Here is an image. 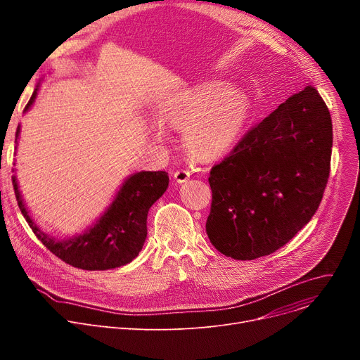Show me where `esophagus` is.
<instances>
[{
  "label": "esophagus",
  "mask_w": 360,
  "mask_h": 360,
  "mask_svg": "<svg viewBox=\"0 0 360 360\" xmlns=\"http://www.w3.org/2000/svg\"><path fill=\"white\" fill-rule=\"evenodd\" d=\"M174 179L178 184H184V182H186L188 179H190V172H188V170H185V169L175 170V172H174Z\"/></svg>",
  "instance_id": "1"
}]
</instances>
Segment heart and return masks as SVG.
<instances>
[{
	"label": "heart",
	"mask_w": 360,
	"mask_h": 360,
	"mask_svg": "<svg viewBox=\"0 0 360 360\" xmlns=\"http://www.w3.org/2000/svg\"><path fill=\"white\" fill-rule=\"evenodd\" d=\"M248 115V101L223 82L182 89L158 110L163 127L184 129V147L198 160H213L228 153Z\"/></svg>",
	"instance_id": "1"
}]
</instances>
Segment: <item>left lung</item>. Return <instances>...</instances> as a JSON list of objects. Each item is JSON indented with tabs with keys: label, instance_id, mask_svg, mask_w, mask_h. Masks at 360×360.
Returning <instances> with one entry per match:
<instances>
[{
	"label": "left lung",
	"instance_id": "1",
	"mask_svg": "<svg viewBox=\"0 0 360 360\" xmlns=\"http://www.w3.org/2000/svg\"><path fill=\"white\" fill-rule=\"evenodd\" d=\"M331 147L330 110L312 86L280 103L210 170L214 248L245 261L286 245L323 200Z\"/></svg>",
	"mask_w": 360,
	"mask_h": 360
}]
</instances>
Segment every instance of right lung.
<instances>
[{
	"instance_id": "obj_1",
	"label": "right lung",
	"mask_w": 360,
	"mask_h": 360,
	"mask_svg": "<svg viewBox=\"0 0 360 360\" xmlns=\"http://www.w3.org/2000/svg\"><path fill=\"white\" fill-rule=\"evenodd\" d=\"M37 90L39 84L36 86L25 112L34 103ZM18 136H20V125L17 127L15 143L18 141ZM169 176L163 170L159 172L141 170L131 174L125 178L112 202L96 221L83 233L60 239L44 232L33 220L18 190L17 176L13 175L18 207L37 239L70 266L90 271L118 269L139 255L147 238V214L150 207L165 194Z\"/></svg>"
}]
</instances>
